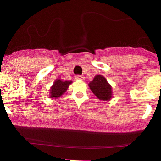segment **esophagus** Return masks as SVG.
Segmentation results:
<instances>
[{"instance_id":"obj_1","label":"esophagus","mask_w":161,"mask_h":161,"mask_svg":"<svg viewBox=\"0 0 161 161\" xmlns=\"http://www.w3.org/2000/svg\"><path fill=\"white\" fill-rule=\"evenodd\" d=\"M75 78V80H82V81H84L85 80V77L84 76H82V75H76Z\"/></svg>"}]
</instances>
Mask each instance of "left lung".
Instances as JSON below:
<instances>
[{
  "instance_id": "1",
  "label": "left lung",
  "mask_w": 161,
  "mask_h": 161,
  "mask_svg": "<svg viewBox=\"0 0 161 161\" xmlns=\"http://www.w3.org/2000/svg\"><path fill=\"white\" fill-rule=\"evenodd\" d=\"M92 92L101 100H110L112 95V88L106 79L102 75H97L88 84Z\"/></svg>"
}]
</instances>
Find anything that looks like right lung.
<instances>
[{"mask_svg":"<svg viewBox=\"0 0 161 161\" xmlns=\"http://www.w3.org/2000/svg\"><path fill=\"white\" fill-rule=\"evenodd\" d=\"M71 83V81H62L60 80L54 81L53 86L51 87L50 89V97H59L61 95H63L66 92L68 86H69V84Z\"/></svg>","mask_w":161,"mask_h":161,"instance_id":"right-lung-1","label":"right lung"}]
</instances>
